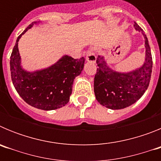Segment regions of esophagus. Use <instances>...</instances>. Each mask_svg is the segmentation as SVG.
I'll return each mask as SVG.
<instances>
[{
	"mask_svg": "<svg viewBox=\"0 0 161 161\" xmlns=\"http://www.w3.org/2000/svg\"><path fill=\"white\" fill-rule=\"evenodd\" d=\"M85 55H86V58H85L86 60L89 61V62H91V63H95L97 56H96V54H95L94 50L93 49L88 50Z\"/></svg>",
	"mask_w": 161,
	"mask_h": 161,
	"instance_id": "obj_1",
	"label": "esophagus"
}]
</instances>
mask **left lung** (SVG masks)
<instances>
[{"label":"left lung","instance_id":"left-lung-1","mask_svg":"<svg viewBox=\"0 0 161 161\" xmlns=\"http://www.w3.org/2000/svg\"><path fill=\"white\" fill-rule=\"evenodd\" d=\"M136 30L141 31L145 38L146 57L143 66L128 73H121L108 68L102 56L98 55V68L94 76V93L97 102L111 109H123L141 97L149 85L153 69V57L148 40L135 22Z\"/></svg>","mask_w":161,"mask_h":161}]
</instances>
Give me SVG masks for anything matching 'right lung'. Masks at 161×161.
I'll list each match as a JSON object with an SVG mask.
<instances>
[{
  "mask_svg": "<svg viewBox=\"0 0 161 161\" xmlns=\"http://www.w3.org/2000/svg\"><path fill=\"white\" fill-rule=\"evenodd\" d=\"M36 22H32L18 36L10 56L13 84L20 97L31 106L43 110L63 107L69 102L76 76L83 70L85 59L64 55L50 68L34 72L23 70L20 65L18 42Z\"/></svg>",
  "mask_w": 161,
  "mask_h": 161,
  "instance_id": "add662e5",
  "label": "right lung"
}]
</instances>
